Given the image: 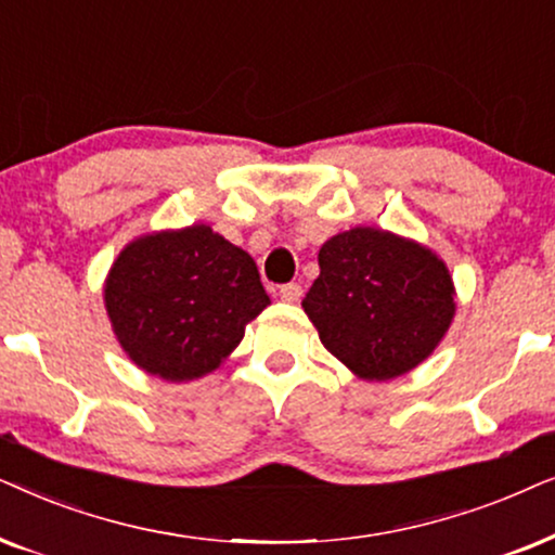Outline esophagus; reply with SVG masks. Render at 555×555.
<instances>
[{
  "mask_svg": "<svg viewBox=\"0 0 555 555\" xmlns=\"http://www.w3.org/2000/svg\"><path fill=\"white\" fill-rule=\"evenodd\" d=\"M279 297H282V301H289V305H294V301L301 299V286L299 284H284L282 289H279Z\"/></svg>",
  "mask_w": 555,
  "mask_h": 555,
  "instance_id": "obj_1",
  "label": "esophagus"
}]
</instances>
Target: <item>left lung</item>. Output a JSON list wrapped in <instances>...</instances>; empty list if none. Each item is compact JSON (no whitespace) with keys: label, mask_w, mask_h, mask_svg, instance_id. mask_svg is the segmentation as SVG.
<instances>
[{"label":"left lung","mask_w":555,"mask_h":555,"mask_svg":"<svg viewBox=\"0 0 555 555\" xmlns=\"http://www.w3.org/2000/svg\"><path fill=\"white\" fill-rule=\"evenodd\" d=\"M454 282L424 243L358 225L320 248L305 312L322 345L363 380L413 371L452 327Z\"/></svg>","instance_id":"1"}]
</instances>
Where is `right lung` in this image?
<instances>
[{
	"instance_id": "1",
	"label": "right lung",
	"mask_w": 555,
	"mask_h": 555,
	"mask_svg": "<svg viewBox=\"0 0 555 555\" xmlns=\"http://www.w3.org/2000/svg\"><path fill=\"white\" fill-rule=\"evenodd\" d=\"M103 305L131 363L188 383L220 367L271 299L246 250L192 223L127 243L111 263Z\"/></svg>"
}]
</instances>
